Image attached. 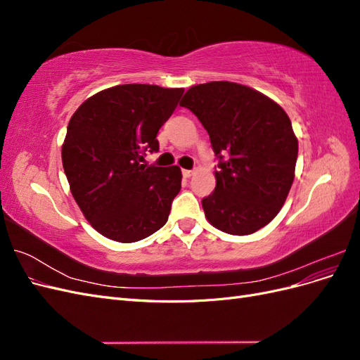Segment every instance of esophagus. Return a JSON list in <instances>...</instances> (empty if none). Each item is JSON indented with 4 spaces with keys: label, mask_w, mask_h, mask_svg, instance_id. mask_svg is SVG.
I'll return each mask as SVG.
<instances>
[{
    "label": "esophagus",
    "mask_w": 360,
    "mask_h": 360,
    "mask_svg": "<svg viewBox=\"0 0 360 360\" xmlns=\"http://www.w3.org/2000/svg\"><path fill=\"white\" fill-rule=\"evenodd\" d=\"M193 174V171L192 169H183V177L184 179H189L191 176Z\"/></svg>",
    "instance_id": "34e87169"
}]
</instances>
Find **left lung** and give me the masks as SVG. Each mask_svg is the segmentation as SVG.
I'll list each match as a JSON object with an SVG mask.
<instances>
[{
	"label": "left lung",
	"mask_w": 360,
	"mask_h": 360,
	"mask_svg": "<svg viewBox=\"0 0 360 360\" xmlns=\"http://www.w3.org/2000/svg\"><path fill=\"white\" fill-rule=\"evenodd\" d=\"M180 106L198 117L219 159L214 192L202 200L207 221L233 236L266 226L284 205L296 169L299 144L287 112L228 81L191 86Z\"/></svg>",
	"instance_id": "left-lung-1"
}]
</instances>
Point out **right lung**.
I'll list each match as a JSON object with an SVG mask.
<instances>
[{
    "instance_id": "add662e5",
    "label": "right lung",
    "mask_w": 360,
    "mask_h": 360,
    "mask_svg": "<svg viewBox=\"0 0 360 360\" xmlns=\"http://www.w3.org/2000/svg\"><path fill=\"white\" fill-rule=\"evenodd\" d=\"M183 89L124 84L89 97L72 115L61 159L70 192L96 231L132 243L167 224L181 188L179 167L146 165Z\"/></svg>"
}]
</instances>
